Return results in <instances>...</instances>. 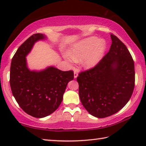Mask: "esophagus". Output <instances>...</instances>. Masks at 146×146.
Here are the masks:
<instances>
[{"mask_svg":"<svg viewBox=\"0 0 146 146\" xmlns=\"http://www.w3.org/2000/svg\"><path fill=\"white\" fill-rule=\"evenodd\" d=\"M77 76H78V73L76 72V71H74V78H77Z\"/></svg>","mask_w":146,"mask_h":146,"instance_id":"esophagus-1","label":"esophagus"}]
</instances>
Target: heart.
<instances>
[{
  "instance_id": "1",
  "label": "heart",
  "mask_w": 146,
  "mask_h": 146,
  "mask_svg": "<svg viewBox=\"0 0 146 146\" xmlns=\"http://www.w3.org/2000/svg\"><path fill=\"white\" fill-rule=\"evenodd\" d=\"M107 49V43L104 39L90 36L75 44L66 56L70 64L74 61L82 60V64L86 69H91L100 63Z\"/></svg>"
}]
</instances>
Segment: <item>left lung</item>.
I'll list each match as a JSON object with an SVG mask.
<instances>
[{"instance_id": "1", "label": "left lung", "mask_w": 146, "mask_h": 146, "mask_svg": "<svg viewBox=\"0 0 146 146\" xmlns=\"http://www.w3.org/2000/svg\"><path fill=\"white\" fill-rule=\"evenodd\" d=\"M112 44L100 63L79 73V97L88 112L97 118L115 114L129 100L135 87V65L127 47L111 34Z\"/></svg>"}]
</instances>
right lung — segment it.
Segmentation results:
<instances>
[{
    "label": "right lung",
    "mask_w": 146,
    "mask_h": 146,
    "mask_svg": "<svg viewBox=\"0 0 146 146\" xmlns=\"http://www.w3.org/2000/svg\"><path fill=\"white\" fill-rule=\"evenodd\" d=\"M46 38L41 33L31 35L17 49L11 63L12 94L24 111L35 118L46 117L57 110L68 82L74 78L73 71H62L53 66L29 70L27 55L35 43Z\"/></svg>",
    "instance_id": "obj_1"
}]
</instances>
